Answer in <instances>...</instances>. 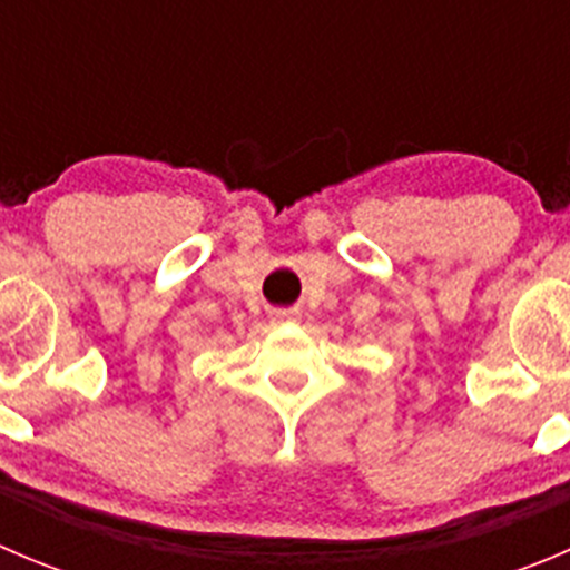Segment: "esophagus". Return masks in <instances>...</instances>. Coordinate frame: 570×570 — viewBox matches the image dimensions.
Instances as JSON below:
<instances>
[{
	"mask_svg": "<svg viewBox=\"0 0 570 570\" xmlns=\"http://www.w3.org/2000/svg\"><path fill=\"white\" fill-rule=\"evenodd\" d=\"M295 317H297V314L289 312V308H275V312L269 314V320L278 322V325H281V322H289V320H295Z\"/></svg>",
	"mask_w": 570,
	"mask_h": 570,
	"instance_id": "1",
	"label": "esophagus"
}]
</instances>
